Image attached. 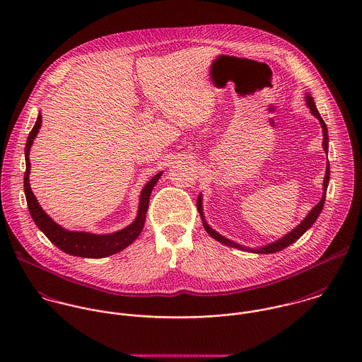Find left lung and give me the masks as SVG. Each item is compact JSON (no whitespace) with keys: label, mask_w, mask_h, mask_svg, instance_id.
I'll return each mask as SVG.
<instances>
[{"label":"left lung","mask_w":362,"mask_h":362,"mask_svg":"<svg viewBox=\"0 0 362 362\" xmlns=\"http://www.w3.org/2000/svg\"><path fill=\"white\" fill-rule=\"evenodd\" d=\"M307 104H308V107H310L312 114H313V115L319 119V122H320V127H322V131H323V144H322V146H323L325 152L327 153V142H329V138H327V128H326V124H325V121L322 119L320 114L317 112L316 105L313 103V99L310 98V95L307 96ZM329 175H330V170H329V161H327L326 175H325V181H323V191H325V192H323V197H322V199L319 201V204L310 210V214L303 220V223H301L298 227H296L293 231H290V233H288L287 235H284L281 240H279V241H276V243H272V244H269V245H266V247H262V248H259V250H251V248H247V247L238 245V244H235V243H233V241H230V240L224 238L223 235H220V234H218V233H216L214 230H211V228L207 226L205 218H204V213H202V201H201V198H199V199H198V210H199V213H201V217L204 218V227H205V230H206V233L210 235V237H213L216 241H218V243H221V244H226V245H228V247L238 248V250H243V251L255 252V254H273V252H279V251H281V250L287 248L290 244L296 243V241H297V240H298V238H300V237H301V235H303V234L310 228V226L316 221V218H317L319 213L322 211L323 204H325L326 189H327L329 178H330Z\"/></svg>","instance_id":"obj_1"}]
</instances>
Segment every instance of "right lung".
<instances>
[{"instance_id": "obj_1", "label": "right lung", "mask_w": 362, "mask_h": 362, "mask_svg": "<svg viewBox=\"0 0 362 362\" xmlns=\"http://www.w3.org/2000/svg\"><path fill=\"white\" fill-rule=\"evenodd\" d=\"M42 125V114H39L37 121L35 127L32 128L26 146H25V160H26V171L23 177V188L26 195V202L29 207V213L36 223V226L45 233V235L52 241L55 247H58L65 254L74 255V257H82V258H104L112 254H117L127 248L129 244H132L141 231L144 230L146 211L149 207V199L152 189L158 181L161 173L156 174L155 177L145 185V188L141 192V202L138 217L132 224L128 227L112 233L107 235H96L90 233H82V231H68L58 226L55 221H52V217L47 216V213L39 205L37 199L35 198L30 184H29V173H30V160H29V151L33 144V139L36 138L39 128Z\"/></svg>"}]
</instances>
